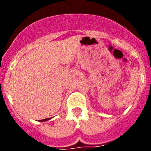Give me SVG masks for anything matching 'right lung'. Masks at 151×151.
Instances as JSON below:
<instances>
[{
  "mask_svg": "<svg viewBox=\"0 0 151 151\" xmlns=\"http://www.w3.org/2000/svg\"><path fill=\"white\" fill-rule=\"evenodd\" d=\"M48 119H41V122H45V121L48 120Z\"/></svg>",
  "mask_w": 151,
  "mask_h": 151,
  "instance_id": "1",
  "label": "right lung"
}]
</instances>
